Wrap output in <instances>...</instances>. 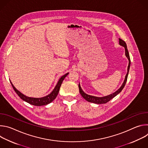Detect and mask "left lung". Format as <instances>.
<instances>
[{
	"mask_svg": "<svg viewBox=\"0 0 148 148\" xmlns=\"http://www.w3.org/2000/svg\"><path fill=\"white\" fill-rule=\"evenodd\" d=\"M119 45L123 47H125V55L126 56V57L128 58V60H129V64H128V72L127 74H126L124 81L122 84V85L121 86V87L115 92H114L112 94H110L109 95L105 96V97H94V96H92L90 95H88L87 94H86L82 90L81 88L80 84H79L78 85V87H79V93L81 94V95H82V97L85 99L86 100H87L88 102H92V103H97V104H101V103H105L108 102V101H110L111 99H112L113 98H114L115 96H116L119 93H120L121 92V91L123 90V88H124L125 84L126 82V81H127V78H128V73H129V70H130V65H131V60H130V54H129V52L128 50L127 49V46H126V44L125 42L121 39L119 38Z\"/></svg>",
	"mask_w": 148,
	"mask_h": 148,
	"instance_id": "obj_1",
	"label": "left lung"
}]
</instances>
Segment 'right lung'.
Instances as JSON below:
<instances>
[{"label":"right lung","instance_id":"1","mask_svg":"<svg viewBox=\"0 0 148 148\" xmlns=\"http://www.w3.org/2000/svg\"><path fill=\"white\" fill-rule=\"evenodd\" d=\"M69 74V73L66 74L65 75H62L58 80L56 86L55 87L54 89L53 90V91L49 94L48 95L42 97V98H32V97H27L26 95H25L24 94H23L22 93H21L19 91H18L13 85V84L12 83V82L10 81V83L12 86V87L13 88L14 90L15 91V92H16V94L20 97V98L23 99V101L29 103L30 104H32L33 105H36V106H41V105H47L49 103H50V102H51L57 97V95L58 94L60 87L61 86V84L63 81V80L64 79V78H66V77Z\"/></svg>","mask_w":148,"mask_h":148}]
</instances>
